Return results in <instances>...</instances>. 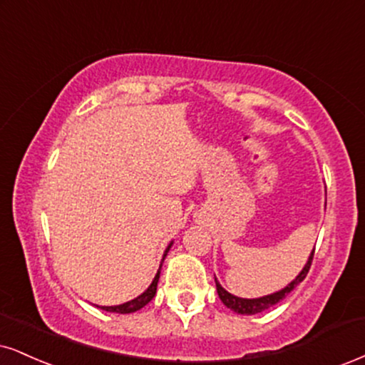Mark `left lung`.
<instances>
[{"instance_id": "8db88e82", "label": "left lung", "mask_w": 365, "mask_h": 365, "mask_svg": "<svg viewBox=\"0 0 365 365\" xmlns=\"http://www.w3.org/2000/svg\"><path fill=\"white\" fill-rule=\"evenodd\" d=\"M313 254H314V249L312 250V254H309V257L307 260V264H304V267L301 269V272L294 279H292L289 284L282 287V289L272 292V294L260 296V298H238V296L232 294V292H228L227 289H225V287L217 281V277H215L220 299H222V303L225 304V307L230 308L232 312H235L238 314H255V313L264 312V309L271 308V307H274V304H277L281 299H284L286 296L289 294V292L294 289V287L298 286L304 277H307L309 267H312Z\"/></svg>"}]
</instances>
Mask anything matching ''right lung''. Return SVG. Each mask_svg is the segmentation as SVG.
I'll list each match as a JSON object with an SVG mask.
<instances>
[{
  "instance_id": "add662e5",
  "label": "right lung",
  "mask_w": 365,
  "mask_h": 365,
  "mask_svg": "<svg viewBox=\"0 0 365 365\" xmlns=\"http://www.w3.org/2000/svg\"><path fill=\"white\" fill-rule=\"evenodd\" d=\"M173 244H174V242H170V244L168 245V249H165V252H164V257H162V262H164L165 255H168V252H169L170 247H173ZM162 262H160V265H159V271H157L155 277L152 279L150 286H148L147 289L143 291L140 296H137V298H133L132 301H127V303H123V304H116V307H98V304H96V307H98V308H101V309H105V312H110V313H120V314L135 313V312H138V309H142L143 307H145L147 303H150L152 298H154V296H155V292H157V282H159V277H160Z\"/></svg>"
}]
</instances>
